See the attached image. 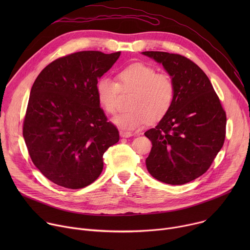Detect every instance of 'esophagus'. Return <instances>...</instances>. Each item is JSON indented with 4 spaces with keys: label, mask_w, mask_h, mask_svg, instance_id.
Wrapping results in <instances>:
<instances>
[{
    "label": "esophagus",
    "mask_w": 250,
    "mask_h": 250,
    "mask_svg": "<svg viewBox=\"0 0 250 250\" xmlns=\"http://www.w3.org/2000/svg\"><path fill=\"white\" fill-rule=\"evenodd\" d=\"M120 135H121L122 137H130V136H132L133 134H132V132H129V131L121 130V131H120Z\"/></svg>",
    "instance_id": "esophagus-1"
}]
</instances>
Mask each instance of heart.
<instances>
[{
  "label": "heart",
  "mask_w": 250,
  "mask_h": 250,
  "mask_svg": "<svg viewBox=\"0 0 250 250\" xmlns=\"http://www.w3.org/2000/svg\"><path fill=\"white\" fill-rule=\"evenodd\" d=\"M119 84L109 77H102L96 85L97 99L102 108L111 115L119 110V95L132 92L129 110L123 112L112 122L121 129L132 131L144 125L147 120H161L170 110L175 85L172 78L144 63H133L118 73Z\"/></svg>",
  "instance_id": "1"
}]
</instances>
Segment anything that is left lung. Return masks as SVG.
Listing matches in <instances>:
<instances>
[{
    "mask_svg": "<svg viewBox=\"0 0 250 250\" xmlns=\"http://www.w3.org/2000/svg\"><path fill=\"white\" fill-rule=\"evenodd\" d=\"M141 54L162 64L175 85L170 110L145 132L152 144L146 168L160 182L183 185L203 175L222 149L226 112L209 79L193 61L162 51Z\"/></svg>",
    "mask_w": 250,
    "mask_h": 250,
    "instance_id": "8db88e82",
    "label": "left lung"
}]
</instances>
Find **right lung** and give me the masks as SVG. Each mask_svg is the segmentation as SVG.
<instances>
[{"label":"right lung","mask_w":250,"mask_h":250,"mask_svg":"<svg viewBox=\"0 0 250 250\" xmlns=\"http://www.w3.org/2000/svg\"><path fill=\"white\" fill-rule=\"evenodd\" d=\"M121 52L80 51L56 59L35 79L22 135L29 156L56 185L81 189L103 171V155L120 139L106 122L96 85Z\"/></svg>","instance_id":"right-lung-1"}]
</instances>
